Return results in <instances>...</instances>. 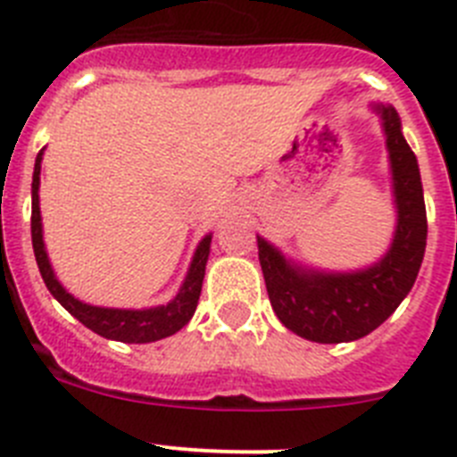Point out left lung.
I'll return each instance as SVG.
<instances>
[{
    "instance_id": "8db88e82",
    "label": "left lung",
    "mask_w": 457,
    "mask_h": 457,
    "mask_svg": "<svg viewBox=\"0 0 457 457\" xmlns=\"http://www.w3.org/2000/svg\"><path fill=\"white\" fill-rule=\"evenodd\" d=\"M375 112L386 135L398 210L386 256L357 272H318L286 261L258 236V261L274 313L290 332L309 341H357L378 329L405 300L421 268L428 220L417 157L403 137L395 109L375 104Z\"/></svg>"
}]
</instances>
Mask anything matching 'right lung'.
<instances>
[{
  "label": "right lung",
  "mask_w": 457,
  "mask_h": 457,
  "mask_svg": "<svg viewBox=\"0 0 457 457\" xmlns=\"http://www.w3.org/2000/svg\"><path fill=\"white\" fill-rule=\"evenodd\" d=\"M40 160L43 151L36 155L34 164V180H31V245H34L36 263H38L40 277L46 281L47 290L56 297V302L78 318L84 327L91 332L100 334L104 338L120 343H153L160 338H167L183 329L194 316L196 304H199L201 284H204L205 263H208L210 240L212 236H205L199 242V247L194 252L192 265L185 277L183 288L173 297L169 304L153 306V309H104V306H91L75 300L66 288H63L54 277L50 261H47L46 245H43V224H40V208H38V185H40Z\"/></svg>",
  "instance_id": "1"
}]
</instances>
